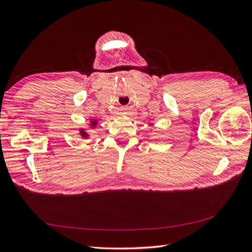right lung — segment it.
<instances>
[{"label":"right lung","instance_id":"add662e5","mask_svg":"<svg viewBox=\"0 0 252 252\" xmlns=\"http://www.w3.org/2000/svg\"><path fill=\"white\" fill-rule=\"evenodd\" d=\"M97 123H98L97 120H95V119H91V122H90V126H91L92 128H95V127H96ZM79 134H80L81 137H83V138H88V137H89V134H88V133L86 132V130H85L84 128H80V129H79Z\"/></svg>","mask_w":252,"mask_h":252}]
</instances>
